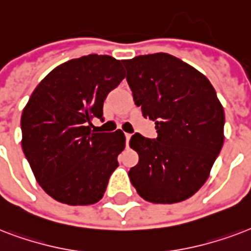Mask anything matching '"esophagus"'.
<instances>
[{
    "mask_svg": "<svg viewBox=\"0 0 251 251\" xmlns=\"http://www.w3.org/2000/svg\"><path fill=\"white\" fill-rule=\"evenodd\" d=\"M131 133H126V143H127V145H128V143H129V139H131Z\"/></svg>",
    "mask_w": 251,
    "mask_h": 251,
    "instance_id": "obj_1",
    "label": "esophagus"
}]
</instances>
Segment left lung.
Returning <instances> with one entry per match:
<instances>
[{"label": "left lung", "instance_id": "8db88e82", "mask_svg": "<svg viewBox=\"0 0 251 251\" xmlns=\"http://www.w3.org/2000/svg\"><path fill=\"white\" fill-rule=\"evenodd\" d=\"M127 82L157 139L135 133L129 147L139 162L128 176L151 203L188 199L209 176L224 144V108L204 75L169 53L123 60Z\"/></svg>", "mask_w": 251, "mask_h": 251}]
</instances>
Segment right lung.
Wrapping results in <instances>:
<instances>
[{"label": "right lung", "mask_w": 251, "mask_h": 251, "mask_svg": "<svg viewBox=\"0 0 251 251\" xmlns=\"http://www.w3.org/2000/svg\"><path fill=\"white\" fill-rule=\"evenodd\" d=\"M126 77L122 61L87 55L61 64L39 83L22 112V149L42 188L60 203L94 204L126 147L120 129L94 132L103 102Z\"/></svg>", "instance_id": "1"}]
</instances>
